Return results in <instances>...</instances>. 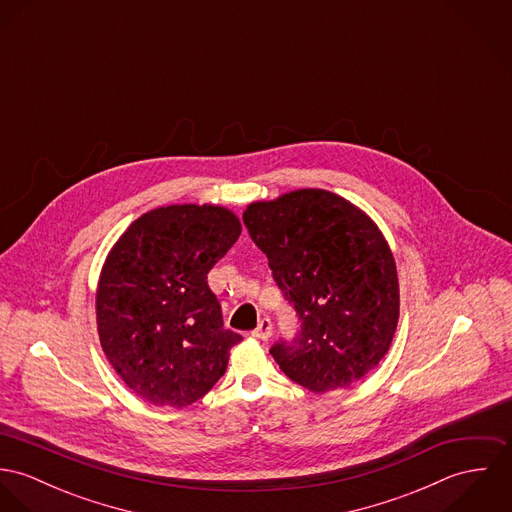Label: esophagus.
Returning a JSON list of instances; mask_svg holds the SVG:
<instances>
[{"label":"esophagus","instance_id":"esophagus-1","mask_svg":"<svg viewBox=\"0 0 512 512\" xmlns=\"http://www.w3.org/2000/svg\"><path fill=\"white\" fill-rule=\"evenodd\" d=\"M272 321L268 319V317H264V319H260V323H258V327L252 331V335L256 337V339H260V341H266V339H270L272 337Z\"/></svg>","mask_w":512,"mask_h":512}]
</instances>
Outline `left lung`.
Instances as JSON below:
<instances>
[{
	"label": "left lung",
	"mask_w": 512,
	"mask_h": 512,
	"mask_svg": "<svg viewBox=\"0 0 512 512\" xmlns=\"http://www.w3.org/2000/svg\"><path fill=\"white\" fill-rule=\"evenodd\" d=\"M244 224L301 319L270 353L311 392L349 388L388 353L400 288L392 250L363 209L325 189L246 207Z\"/></svg>",
	"instance_id": "left-lung-1"
}]
</instances>
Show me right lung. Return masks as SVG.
<instances>
[{
  "label": "right lung",
  "instance_id": "obj_1",
  "mask_svg": "<svg viewBox=\"0 0 512 512\" xmlns=\"http://www.w3.org/2000/svg\"><path fill=\"white\" fill-rule=\"evenodd\" d=\"M242 232L220 205H167L134 220L110 248L96 288L102 351L126 386L183 408L224 374L242 337L222 325L209 270Z\"/></svg>",
  "mask_w": 512,
  "mask_h": 512
}]
</instances>
